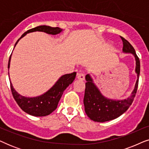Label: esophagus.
I'll return each instance as SVG.
<instances>
[{"label": "esophagus", "instance_id": "34e87169", "mask_svg": "<svg viewBox=\"0 0 149 149\" xmlns=\"http://www.w3.org/2000/svg\"><path fill=\"white\" fill-rule=\"evenodd\" d=\"M77 79H79V80L83 81L85 79V74H83V73H78L77 74Z\"/></svg>", "mask_w": 149, "mask_h": 149}]
</instances>
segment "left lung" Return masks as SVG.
I'll use <instances>...</instances> for the list:
<instances>
[{"mask_svg":"<svg viewBox=\"0 0 149 149\" xmlns=\"http://www.w3.org/2000/svg\"><path fill=\"white\" fill-rule=\"evenodd\" d=\"M121 38L123 44V52L124 54H132L135 58V72L137 74V80L130 96L123 100H115L105 97L95 85L91 75L87 74L85 77L87 83H85L83 103L85 113L93 121L103 123L119 117L129 109L137 91L140 70L139 58L132 45L124 38Z\"/></svg>","mask_w":149,"mask_h":149,"instance_id":"1","label":"left lung"}]
</instances>
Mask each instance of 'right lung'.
I'll return each instance as SVG.
<instances>
[{
    "instance_id": "obj_1",
    "label": "right lung",
    "mask_w": 149,
    "mask_h": 149,
    "mask_svg": "<svg viewBox=\"0 0 149 149\" xmlns=\"http://www.w3.org/2000/svg\"><path fill=\"white\" fill-rule=\"evenodd\" d=\"M63 30H64L59 27L53 28L45 25L37 26V27L32 28V29L28 30V31L24 32L21 36V37L15 42L14 48L15 47L16 45L22 38H23L26 34L30 33V32L36 31L43 32L47 34H52V35H56V34L62 32ZM11 55L9 58V63H8V68L9 69L10 68ZM76 74L77 72H74L70 74L62 75L49 90L41 95L34 97L24 96V95L19 94L14 89L13 85H12L11 80H10L9 72V78L12 94H13L16 102L17 103L22 110H23L25 113L29 114L30 115L34 116V117H44V116L49 115L57 109L58 102L64 93V91L73 82L76 77Z\"/></svg>"
}]
</instances>
